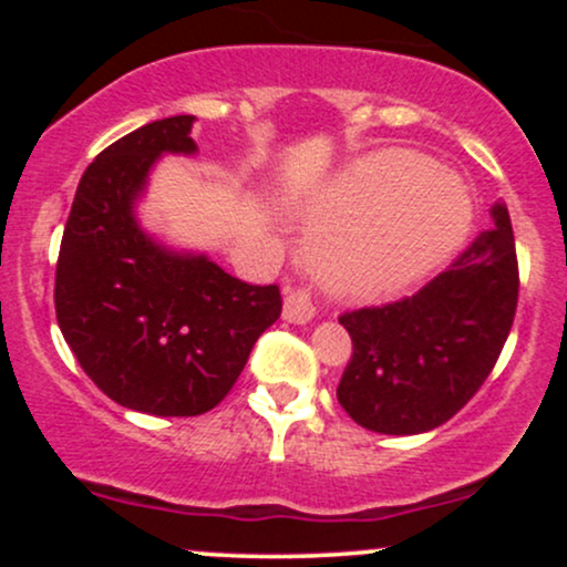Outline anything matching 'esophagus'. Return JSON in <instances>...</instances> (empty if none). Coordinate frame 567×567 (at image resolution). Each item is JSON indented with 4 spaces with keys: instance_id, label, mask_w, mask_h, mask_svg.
Here are the masks:
<instances>
[{
    "instance_id": "34e87169",
    "label": "esophagus",
    "mask_w": 567,
    "mask_h": 567,
    "mask_svg": "<svg viewBox=\"0 0 567 567\" xmlns=\"http://www.w3.org/2000/svg\"><path fill=\"white\" fill-rule=\"evenodd\" d=\"M315 311H317L315 296H311L309 288L298 285V288L288 290V296H285V309H282L285 320L303 324V322H309L311 317H315Z\"/></svg>"
}]
</instances>
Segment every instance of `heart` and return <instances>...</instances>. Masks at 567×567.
Masks as SVG:
<instances>
[{
  "label": "heart",
  "mask_w": 567,
  "mask_h": 567,
  "mask_svg": "<svg viewBox=\"0 0 567 567\" xmlns=\"http://www.w3.org/2000/svg\"><path fill=\"white\" fill-rule=\"evenodd\" d=\"M333 229L320 247L328 285L351 298H381L424 277L464 243L472 202L419 154L383 152L357 162L322 202Z\"/></svg>",
  "instance_id": "obj_1"
}]
</instances>
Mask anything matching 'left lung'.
<instances>
[{"label":"left lung","mask_w":567,"mask_h":567,"mask_svg":"<svg viewBox=\"0 0 567 567\" xmlns=\"http://www.w3.org/2000/svg\"><path fill=\"white\" fill-rule=\"evenodd\" d=\"M442 275L415 296L343 311L351 357L338 402L379 434H421L477 394L509 336L519 296L506 205Z\"/></svg>","instance_id":"8db88e82"}]
</instances>
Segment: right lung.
I'll return each mask as SVG.
<instances>
[{"instance_id":"obj_1","label":"right lung","mask_w":567,"mask_h":567,"mask_svg":"<svg viewBox=\"0 0 567 567\" xmlns=\"http://www.w3.org/2000/svg\"><path fill=\"white\" fill-rule=\"evenodd\" d=\"M192 122H148L90 162L55 266L58 328L90 381L122 408L178 419L216 408L282 315L277 285L165 250L133 216L154 159L197 152Z\"/></svg>"}]
</instances>
